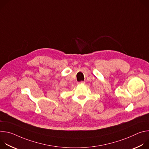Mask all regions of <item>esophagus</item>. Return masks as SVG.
I'll use <instances>...</instances> for the list:
<instances>
[{
	"mask_svg": "<svg viewBox=\"0 0 149 149\" xmlns=\"http://www.w3.org/2000/svg\"><path fill=\"white\" fill-rule=\"evenodd\" d=\"M85 83H86V82H85V81H81V82H77V84H78V85H80V84H84Z\"/></svg>",
	"mask_w": 149,
	"mask_h": 149,
	"instance_id": "esophagus-1",
	"label": "esophagus"
}]
</instances>
